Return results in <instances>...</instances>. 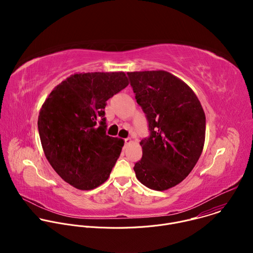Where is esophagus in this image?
<instances>
[{
  "label": "esophagus",
  "instance_id": "obj_1",
  "mask_svg": "<svg viewBox=\"0 0 253 253\" xmlns=\"http://www.w3.org/2000/svg\"><path fill=\"white\" fill-rule=\"evenodd\" d=\"M124 142H125V144H129V143H131L132 141H131L130 138H126V139H124Z\"/></svg>",
  "mask_w": 253,
  "mask_h": 253
}]
</instances>
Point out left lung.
Returning a JSON list of instances; mask_svg holds the SVG:
<instances>
[{"mask_svg": "<svg viewBox=\"0 0 253 253\" xmlns=\"http://www.w3.org/2000/svg\"><path fill=\"white\" fill-rule=\"evenodd\" d=\"M127 75L150 132L140 142L142 158L134 166L136 177L150 189H169L183 181L202 153V106L188 85L166 71Z\"/></svg>", "mask_w": 253, "mask_h": 253, "instance_id": "8db88e82", "label": "left lung"}]
</instances>
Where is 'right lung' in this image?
I'll use <instances>...</instances> for the list:
<instances>
[{
    "label": "right lung",
    "mask_w": 253,
    "mask_h": 253,
    "mask_svg": "<svg viewBox=\"0 0 253 253\" xmlns=\"http://www.w3.org/2000/svg\"><path fill=\"white\" fill-rule=\"evenodd\" d=\"M124 72L71 75L44 102L38 129L45 156L70 185L91 190L110 176L124 141L106 134V101L128 86Z\"/></svg>",
    "instance_id": "right-lung-1"
}]
</instances>
